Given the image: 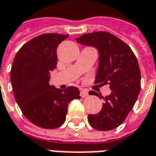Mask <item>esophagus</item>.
I'll return each instance as SVG.
<instances>
[{
	"label": "esophagus",
	"instance_id": "34e87169",
	"mask_svg": "<svg viewBox=\"0 0 156 156\" xmlns=\"http://www.w3.org/2000/svg\"><path fill=\"white\" fill-rule=\"evenodd\" d=\"M80 95H81V97H86V96L88 95V93H87V91L86 90V89H81Z\"/></svg>",
	"mask_w": 156,
	"mask_h": 156
}]
</instances>
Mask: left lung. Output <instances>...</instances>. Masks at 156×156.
<instances>
[{
	"label": "left lung",
	"mask_w": 156,
	"mask_h": 156,
	"mask_svg": "<svg viewBox=\"0 0 156 156\" xmlns=\"http://www.w3.org/2000/svg\"><path fill=\"white\" fill-rule=\"evenodd\" d=\"M75 40L98 49L99 66L94 83H108L112 90L109 95L102 97L105 102L101 110L88 115V122L96 130L115 129L125 121L140 93L141 70L137 59L128 44L108 32L84 34Z\"/></svg>",
	"instance_id": "8db88e82"
}]
</instances>
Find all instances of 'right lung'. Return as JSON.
<instances>
[{
  "instance_id": "1",
  "label": "right lung",
  "mask_w": 156,
  "mask_h": 156,
  "mask_svg": "<svg viewBox=\"0 0 156 156\" xmlns=\"http://www.w3.org/2000/svg\"><path fill=\"white\" fill-rule=\"evenodd\" d=\"M68 34H43L28 41L15 55L10 80L15 101L24 116L43 129H57L65 122L69 103L80 99L77 87L62 90L48 84L56 69V50Z\"/></svg>"
}]
</instances>
